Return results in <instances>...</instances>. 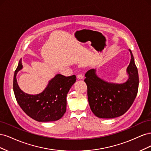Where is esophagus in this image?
<instances>
[{
    "label": "esophagus",
    "instance_id": "34e87169",
    "mask_svg": "<svg viewBox=\"0 0 151 151\" xmlns=\"http://www.w3.org/2000/svg\"><path fill=\"white\" fill-rule=\"evenodd\" d=\"M77 79H83L84 76H83V74H81V73H80V74H79L78 75H77Z\"/></svg>",
    "mask_w": 151,
    "mask_h": 151
}]
</instances>
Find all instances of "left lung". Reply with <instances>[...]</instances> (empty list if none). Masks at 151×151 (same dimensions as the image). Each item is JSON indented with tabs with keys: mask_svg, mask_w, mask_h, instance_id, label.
Segmentation results:
<instances>
[{
	"mask_svg": "<svg viewBox=\"0 0 151 151\" xmlns=\"http://www.w3.org/2000/svg\"><path fill=\"white\" fill-rule=\"evenodd\" d=\"M127 67L129 78L123 84L109 83L96 76V70L86 73L84 82L88 87V98L91 111L98 118H113L127 111L137 94L139 74L131 50Z\"/></svg>",
	"mask_w": 151,
	"mask_h": 151,
	"instance_id": "left-lung-1",
	"label": "left lung"
}]
</instances>
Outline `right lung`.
<instances>
[{"label":"right lung","instance_id":"right-lung-1","mask_svg":"<svg viewBox=\"0 0 151 151\" xmlns=\"http://www.w3.org/2000/svg\"><path fill=\"white\" fill-rule=\"evenodd\" d=\"M22 68L20 60L13 80L14 93L21 109L27 115L38 122H53L61 118L66 111L67 93L76 81V76L57 74L50 81L42 93L31 95L24 93L17 83V73Z\"/></svg>","mask_w":151,"mask_h":151}]
</instances>
